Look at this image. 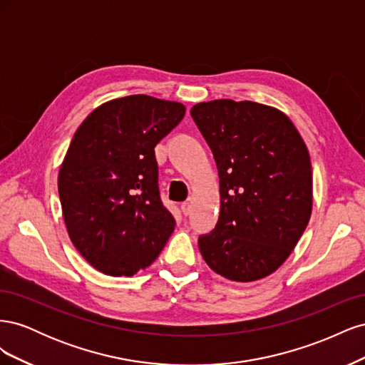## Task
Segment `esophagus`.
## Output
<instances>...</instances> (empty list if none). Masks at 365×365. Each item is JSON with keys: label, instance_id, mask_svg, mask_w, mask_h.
Segmentation results:
<instances>
[{"label": "esophagus", "instance_id": "obj_1", "mask_svg": "<svg viewBox=\"0 0 365 365\" xmlns=\"http://www.w3.org/2000/svg\"><path fill=\"white\" fill-rule=\"evenodd\" d=\"M181 212H182L184 216H189L190 212H192L190 204H189V202H182V204H181Z\"/></svg>", "mask_w": 365, "mask_h": 365}]
</instances>
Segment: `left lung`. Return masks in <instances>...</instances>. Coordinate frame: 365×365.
I'll return each mask as SVG.
<instances>
[{
  "instance_id": "left-lung-1",
  "label": "left lung",
  "mask_w": 365,
  "mask_h": 365,
  "mask_svg": "<svg viewBox=\"0 0 365 365\" xmlns=\"http://www.w3.org/2000/svg\"><path fill=\"white\" fill-rule=\"evenodd\" d=\"M192 118L213 152L220 212L200 236L204 260L233 282L267 277L288 259L312 213V165L282 111L230 98L197 103Z\"/></svg>"
}]
</instances>
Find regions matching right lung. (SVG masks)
Masks as SVG:
<instances>
[{
  "label": "right lung",
  "instance_id": "obj_1",
  "mask_svg": "<svg viewBox=\"0 0 365 365\" xmlns=\"http://www.w3.org/2000/svg\"><path fill=\"white\" fill-rule=\"evenodd\" d=\"M184 114L182 103L135 94L96 108L77 128L58 189L73 245L101 272L130 277L173 233L153 149Z\"/></svg>",
  "mask_w": 365,
  "mask_h": 365
}]
</instances>
